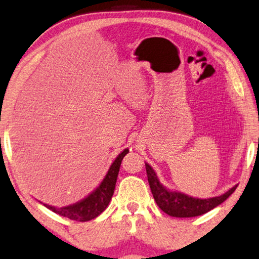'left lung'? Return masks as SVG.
Segmentation results:
<instances>
[{
    "label": "left lung",
    "mask_w": 259,
    "mask_h": 259,
    "mask_svg": "<svg viewBox=\"0 0 259 259\" xmlns=\"http://www.w3.org/2000/svg\"><path fill=\"white\" fill-rule=\"evenodd\" d=\"M146 171L150 190H152L153 197L157 206L168 215L175 218H192L202 215V214L209 212L210 209L222 204L237 188V185H235L219 197L208 199L193 198L188 196V194L164 188L158 181L154 169L148 163H146Z\"/></svg>",
    "instance_id": "8db88e82"
}]
</instances>
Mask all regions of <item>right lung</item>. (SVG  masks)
<instances>
[{
    "mask_svg": "<svg viewBox=\"0 0 259 259\" xmlns=\"http://www.w3.org/2000/svg\"><path fill=\"white\" fill-rule=\"evenodd\" d=\"M127 153H128V149H125L118 155L98 188L94 192H91L88 197L83 199V200L60 208L46 204H44V206H46L47 208L53 210L54 213L59 214V215L68 218L70 220L75 221L85 222L97 218L102 212H104L107 205H109L111 198L113 196L121 161Z\"/></svg>",
    "mask_w": 259,
    "mask_h": 259,
    "instance_id": "right-lung-1",
    "label": "right lung"
}]
</instances>
